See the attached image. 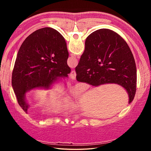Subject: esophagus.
<instances>
[{
    "instance_id": "34e87169",
    "label": "esophagus",
    "mask_w": 151,
    "mask_h": 151,
    "mask_svg": "<svg viewBox=\"0 0 151 151\" xmlns=\"http://www.w3.org/2000/svg\"><path fill=\"white\" fill-rule=\"evenodd\" d=\"M76 71L74 70H72L71 71V72H70V77L72 79L74 80L76 79Z\"/></svg>"
}]
</instances>
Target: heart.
Wrapping results in <instances>:
<instances>
[{
	"label": "heart",
	"mask_w": 151,
	"mask_h": 151,
	"mask_svg": "<svg viewBox=\"0 0 151 151\" xmlns=\"http://www.w3.org/2000/svg\"><path fill=\"white\" fill-rule=\"evenodd\" d=\"M49 93L54 96L60 95L63 92V87L59 83H54L50 86L48 88ZM73 93L74 94L79 96L81 93V91L79 88H76L73 90ZM75 104V100L68 96H64L58 99L54 102L53 107L54 108L59 110L61 109H66L72 106Z\"/></svg>",
	"instance_id": "obj_1"
}]
</instances>
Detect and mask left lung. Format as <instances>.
Segmentation results:
<instances>
[{
	"mask_svg": "<svg viewBox=\"0 0 151 151\" xmlns=\"http://www.w3.org/2000/svg\"><path fill=\"white\" fill-rule=\"evenodd\" d=\"M68 57L64 38L52 28L39 29L25 39L17 55L12 86L26 113L29 108L26 93L36 88L48 89L60 77H67L71 70Z\"/></svg>",
	"mask_w": 151,
	"mask_h": 151,
	"instance_id": "1",
	"label": "left lung"
}]
</instances>
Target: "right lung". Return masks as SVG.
Instances as JSON below:
<instances>
[{"label":"right lung","mask_w":151,"mask_h":151,"mask_svg":"<svg viewBox=\"0 0 151 151\" xmlns=\"http://www.w3.org/2000/svg\"><path fill=\"white\" fill-rule=\"evenodd\" d=\"M76 72L77 81L91 86H122L129 94V103L133 101L137 84L135 60L127 42L115 31L100 29L88 36Z\"/></svg>","instance_id":"1"}]
</instances>
